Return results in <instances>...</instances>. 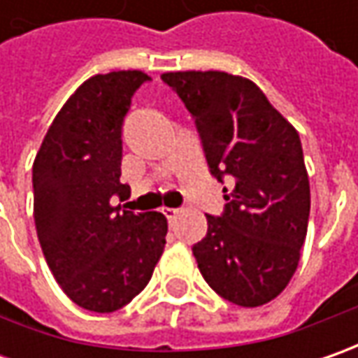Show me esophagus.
<instances>
[{
	"mask_svg": "<svg viewBox=\"0 0 358 358\" xmlns=\"http://www.w3.org/2000/svg\"><path fill=\"white\" fill-rule=\"evenodd\" d=\"M163 215H165V217L169 219V223H171L173 219L179 215V209H173V207H163Z\"/></svg>",
	"mask_w": 358,
	"mask_h": 358,
	"instance_id": "obj_1",
	"label": "esophagus"
}]
</instances>
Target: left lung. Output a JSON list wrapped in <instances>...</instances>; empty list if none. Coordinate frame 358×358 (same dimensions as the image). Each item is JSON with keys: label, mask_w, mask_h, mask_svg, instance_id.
Wrapping results in <instances>:
<instances>
[{"label": "left lung", "mask_w": 358, "mask_h": 358, "mask_svg": "<svg viewBox=\"0 0 358 358\" xmlns=\"http://www.w3.org/2000/svg\"><path fill=\"white\" fill-rule=\"evenodd\" d=\"M161 79L195 119L209 171L233 179L219 217L193 245L203 279L239 307H261L289 285L310 211L309 175L295 127L253 81L223 71Z\"/></svg>", "instance_id": "left-lung-1"}]
</instances>
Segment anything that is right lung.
<instances>
[{
    "label": "right lung",
    "instance_id": "obj_1",
    "mask_svg": "<svg viewBox=\"0 0 358 358\" xmlns=\"http://www.w3.org/2000/svg\"><path fill=\"white\" fill-rule=\"evenodd\" d=\"M151 77L111 71L67 99L34 161V219L41 251L63 293L93 313H113L139 295L165 247L167 219L121 211L123 121Z\"/></svg>",
    "mask_w": 358,
    "mask_h": 358
}]
</instances>
